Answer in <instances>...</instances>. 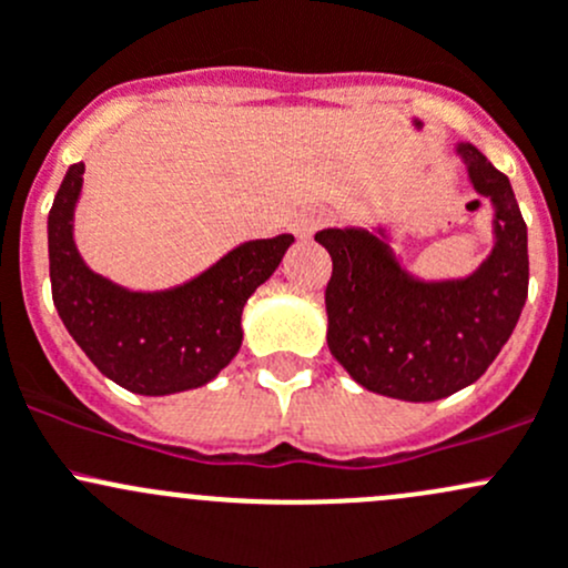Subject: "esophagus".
Instances as JSON below:
<instances>
[{
    "label": "esophagus",
    "mask_w": 568,
    "mask_h": 568,
    "mask_svg": "<svg viewBox=\"0 0 568 568\" xmlns=\"http://www.w3.org/2000/svg\"><path fill=\"white\" fill-rule=\"evenodd\" d=\"M325 221H327V213L323 207H306V210H301L295 219H292V232L306 241V237H312L314 232L325 224Z\"/></svg>",
    "instance_id": "obj_1"
}]
</instances>
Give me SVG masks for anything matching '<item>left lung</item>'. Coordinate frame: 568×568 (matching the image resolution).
<instances>
[{
  "label": "left lung",
  "mask_w": 568,
  "mask_h": 568,
  "mask_svg": "<svg viewBox=\"0 0 568 568\" xmlns=\"http://www.w3.org/2000/svg\"><path fill=\"white\" fill-rule=\"evenodd\" d=\"M473 189L495 204V248L462 282H415L364 230H323L333 260L327 347L374 394L435 402L476 383L498 358L528 297V226L511 183L473 144H459Z\"/></svg>",
  "instance_id": "left-lung-1"
}]
</instances>
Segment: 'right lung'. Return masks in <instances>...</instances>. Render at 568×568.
Masks as SVG:
<instances>
[{
	"mask_svg": "<svg viewBox=\"0 0 568 568\" xmlns=\"http://www.w3.org/2000/svg\"><path fill=\"white\" fill-rule=\"evenodd\" d=\"M84 163H73L49 210L51 297L87 358L144 396L210 383L243 342V306L273 276L295 237L237 245L219 265L169 292H128L95 276L73 245V204Z\"/></svg>",
	"mask_w": 568,
	"mask_h": 568,
	"instance_id": "right-lung-1",
	"label": "right lung"
}]
</instances>
